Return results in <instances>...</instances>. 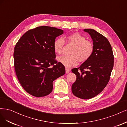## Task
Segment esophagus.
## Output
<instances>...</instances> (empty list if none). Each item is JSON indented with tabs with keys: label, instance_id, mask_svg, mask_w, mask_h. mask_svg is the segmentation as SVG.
<instances>
[{
	"label": "esophagus",
	"instance_id": "34e87169",
	"mask_svg": "<svg viewBox=\"0 0 127 127\" xmlns=\"http://www.w3.org/2000/svg\"><path fill=\"white\" fill-rule=\"evenodd\" d=\"M65 72H66V74H67V73H68L69 72V69L67 68H65Z\"/></svg>",
	"mask_w": 127,
	"mask_h": 127
}]
</instances>
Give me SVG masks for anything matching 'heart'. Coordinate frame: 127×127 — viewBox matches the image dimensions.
I'll list each match as a JSON object with an SVG mask.
<instances>
[{"label": "heart", "mask_w": 127, "mask_h": 127, "mask_svg": "<svg viewBox=\"0 0 127 127\" xmlns=\"http://www.w3.org/2000/svg\"><path fill=\"white\" fill-rule=\"evenodd\" d=\"M65 40L68 44L73 46L69 52V55L59 57L58 60L65 67L70 68L75 66L78 61L84 62L89 60L94 52V45L79 32H73L67 35ZM65 40L62 37L57 38L53 43V48L58 54H61L65 45Z\"/></svg>", "instance_id": "b5f03b06"}]
</instances>
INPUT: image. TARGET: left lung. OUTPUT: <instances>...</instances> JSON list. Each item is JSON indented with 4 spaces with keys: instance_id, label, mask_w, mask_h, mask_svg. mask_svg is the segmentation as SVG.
Wrapping results in <instances>:
<instances>
[{
    "instance_id": "8db88e82",
    "label": "left lung",
    "mask_w": 127,
    "mask_h": 127,
    "mask_svg": "<svg viewBox=\"0 0 127 127\" xmlns=\"http://www.w3.org/2000/svg\"><path fill=\"white\" fill-rule=\"evenodd\" d=\"M91 36L94 52L89 60L78 68L72 69L76 76L72 85L73 95L89 99L101 92L108 83L114 64L112 49L104 36L92 29H84Z\"/></svg>"
}]
</instances>
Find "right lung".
<instances>
[{"label": "right lung", "instance_id": "add662e5", "mask_svg": "<svg viewBox=\"0 0 127 127\" xmlns=\"http://www.w3.org/2000/svg\"><path fill=\"white\" fill-rule=\"evenodd\" d=\"M63 33V30L55 27L39 26L26 32L16 44V74L22 87L31 95H48L52 91L53 82L65 73L64 65L55 60L53 48L56 37Z\"/></svg>", "mask_w": 127, "mask_h": 127}]
</instances>
